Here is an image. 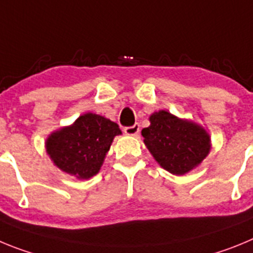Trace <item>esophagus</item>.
I'll return each mask as SVG.
<instances>
[{
    "instance_id": "obj_1",
    "label": "esophagus",
    "mask_w": 253,
    "mask_h": 253,
    "mask_svg": "<svg viewBox=\"0 0 253 253\" xmlns=\"http://www.w3.org/2000/svg\"><path fill=\"white\" fill-rule=\"evenodd\" d=\"M139 124H134L133 126H126V128H124V133L126 134V135H138V133H139Z\"/></svg>"
}]
</instances>
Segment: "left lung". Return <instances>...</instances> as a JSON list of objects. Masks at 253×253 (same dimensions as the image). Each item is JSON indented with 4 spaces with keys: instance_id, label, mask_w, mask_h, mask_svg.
Wrapping results in <instances>:
<instances>
[{
    "instance_id": "1",
    "label": "left lung",
    "mask_w": 253,
    "mask_h": 253,
    "mask_svg": "<svg viewBox=\"0 0 253 253\" xmlns=\"http://www.w3.org/2000/svg\"><path fill=\"white\" fill-rule=\"evenodd\" d=\"M149 123L142 130L143 142L158 165L172 175H185L208 157L211 140L207 129L198 123L166 110L152 114Z\"/></svg>"
}]
</instances>
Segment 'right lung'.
Instances as JSON below:
<instances>
[{
	"label": "right lung",
	"mask_w": 253,
	"mask_h": 253,
	"mask_svg": "<svg viewBox=\"0 0 253 253\" xmlns=\"http://www.w3.org/2000/svg\"><path fill=\"white\" fill-rule=\"evenodd\" d=\"M119 125L105 116L86 113L71 125L51 131L45 149L54 166L78 180L97 175L116 135Z\"/></svg>",
	"instance_id": "add662e5"
}]
</instances>
